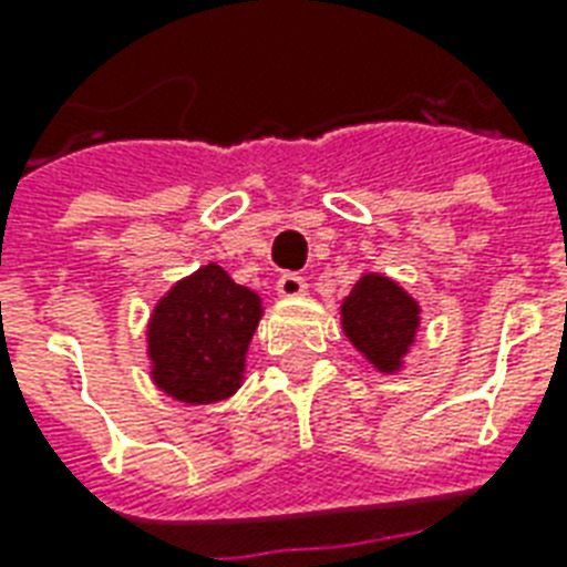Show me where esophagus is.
I'll use <instances>...</instances> for the list:
<instances>
[{
  "instance_id": "34e87169",
  "label": "esophagus",
  "mask_w": 567,
  "mask_h": 567,
  "mask_svg": "<svg viewBox=\"0 0 567 567\" xmlns=\"http://www.w3.org/2000/svg\"><path fill=\"white\" fill-rule=\"evenodd\" d=\"M276 291H279V297H285V300H297V297H306V293H309V285H306L302 276L285 274L279 276V282H276Z\"/></svg>"
}]
</instances>
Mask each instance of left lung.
Segmentation results:
<instances>
[{"instance_id": "1", "label": "left lung", "mask_w": 567, "mask_h": 567, "mask_svg": "<svg viewBox=\"0 0 567 567\" xmlns=\"http://www.w3.org/2000/svg\"><path fill=\"white\" fill-rule=\"evenodd\" d=\"M423 323L421 302L403 285L377 270H362L341 300V329L355 353L382 377L405 371Z\"/></svg>"}]
</instances>
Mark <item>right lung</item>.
<instances>
[{"label":"right lung","mask_w":567,"mask_h":567,"mask_svg":"<svg viewBox=\"0 0 567 567\" xmlns=\"http://www.w3.org/2000/svg\"><path fill=\"white\" fill-rule=\"evenodd\" d=\"M265 302L217 261L182 276L155 300L146 320L153 385L176 403H220L247 379V350Z\"/></svg>","instance_id":"1"}]
</instances>
